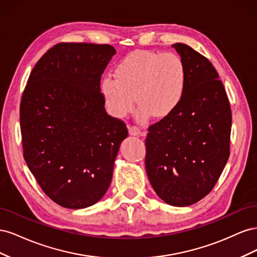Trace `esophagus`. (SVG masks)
<instances>
[{"instance_id":"esophagus-1","label":"esophagus","mask_w":257,"mask_h":257,"mask_svg":"<svg viewBox=\"0 0 257 257\" xmlns=\"http://www.w3.org/2000/svg\"><path fill=\"white\" fill-rule=\"evenodd\" d=\"M128 134L131 136H141L142 132L136 126H128Z\"/></svg>"}]
</instances>
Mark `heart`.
Masks as SVG:
<instances>
[{
	"instance_id": "b5f03b06",
	"label": "heart",
	"mask_w": 257,
	"mask_h": 257,
	"mask_svg": "<svg viewBox=\"0 0 257 257\" xmlns=\"http://www.w3.org/2000/svg\"><path fill=\"white\" fill-rule=\"evenodd\" d=\"M188 73L182 58L174 52L134 51L114 68V76L104 77L100 92L106 108L116 118H124L139 105L137 115L150 113L164 118L182 102Z\"/></svg>"
}]
</instances>
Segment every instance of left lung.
<instances>
[{"mask_svg": "<svg viewBox=\"0 0 257 257\" xmlns=\"http://www.w3.org/2000/svg\"><path fill=\"white\" fill-rule=\"evenodd\" d=\"M184 62L186 90L176 109L148 130L146 170L158 196L186 207L211 192L229 158L231 111L219 74L190 46H172Z\"/></svg>", "mask_w": 257, "mask_h": 257, "instance_id": "left-lung-1", "label": "left lung"}]
</instances>
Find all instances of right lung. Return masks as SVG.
I'll return each instance as SVG.
<instances>
[{
  "instance_id": "right-lung-1",
  "label": "right lung",
  "mask_w": 257,
  "mask_h": 257,
  "mask_svg": "<svg viewBox=\"0 0 257 257\" xmlns=\"http://www.w3.org/2000/svg\"><path fill=\"white\" fill-rule=\"evenodd\" d=\"M114 54L110 45L59 44L37 62L23 92V157L46 195L64 208H87L105 195L127 137L100 93Z\"/></svg>"
}]
</instances>
